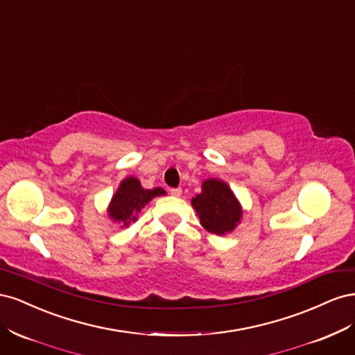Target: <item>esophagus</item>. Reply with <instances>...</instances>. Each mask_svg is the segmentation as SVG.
<instances>
[{
    "mask_svg": "<svg viewBox=\"0 0 355 355\" xmlns=\"http://www.w3.org/2000/svg\"><path fill=\"white\" fill-rule=\"evenodd\" d=\"M170 194L173 197H180L182 196V188H171Z\"/></svg>",
    "mask_w": 355,
    "mask_h": 355,
    "instance_id": "1",
    "label": "esophagus"
}]
</instances>
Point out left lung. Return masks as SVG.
I'll return each instance as SVG.
<instances>
[{"label":"left lung","mask_w":355,"mask_h":355,"mask_svg":"<svg viewBox=\"0 0 355 355\" xmlns=\"http://www.w3.org/2000/svg\"><path fill=\"white\" fill-rule=\"evenodd\" d=\"M202 228L219 237L232 232L243 218V207L227 182L206 179L201 192L191 200Z\"/></svg>","instance_id":"obj_1"}]
</instances>
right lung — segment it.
<instances>
[{"instance_id":"obj_1","label":"right lung","mask_w":355,"mask_h":355,"mask_svg":"<svg viewBox=\"0 0 355 355\" xmlns=\"http://www.w3.org/2000/svg\"><path fill=\"white\" fill-rule=\"evenodd\" d=\"M159 196H166L163 188L145 189L137 178L128 176L118 185L106 213L111 220L120 225V228H128L137 220V214L146 204Z\"/></svg>"}]
</instances>
